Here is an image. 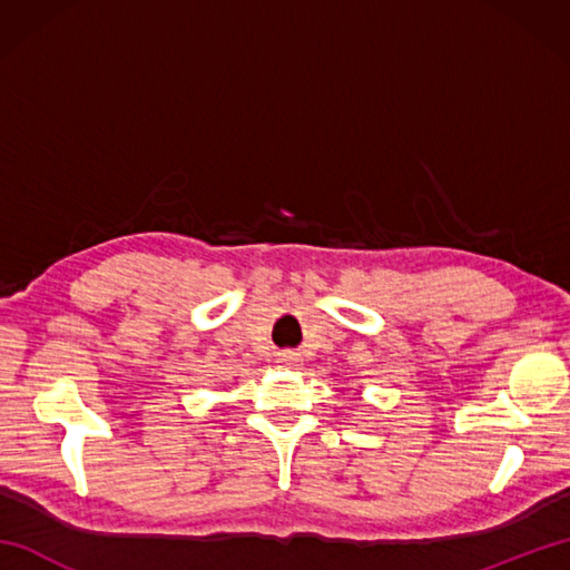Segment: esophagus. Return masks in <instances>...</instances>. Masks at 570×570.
<instances>
[{
	"instance_id": "obj_1",
	"label": "esophagus",
	"mask_w": 570,
	"mask_h": 570,
	"mask_svg": "<svg viewBox=\"0 0 570 570\" xmlns=\"http://www.w3.org/2000/svg\"><path fill=\"white\" fill-rule=\"evenodd\" d=\"M278 362H282L284 367H296L298 365V355L292 353V350H284V353H278Z\"/></svg>"
}]
</instances>
